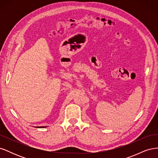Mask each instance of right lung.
<instances>
[{
	"label": "right lung",
	"mask_w": 158,
	"mask_h": 158,
	"mask_svg": "<svg viewBox=\"0 0 158 158\" xmlns=\"http://www.w3.org/2000/svg\"><path fill=\"white\" fill-rule=\"evenodd\" d=\"M45 127H37V128H45Z\"/></svg>",
	"instance_id": "1"
}]
</instances>
